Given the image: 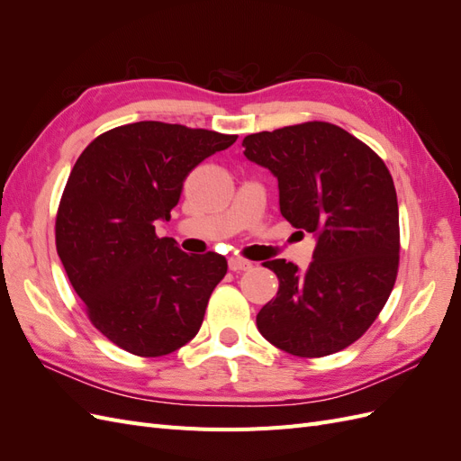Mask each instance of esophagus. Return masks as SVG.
Here are the masks:
<instances>
[{"label":"esophagus","mask_w":461,"mask_h":461,"mask_svg":"<svg viewBox=\"0 0 461 461\" xmlns=\"http://www.w3.org/2000/svg\"><path fill=\"white\" fill-rule=\"evenodd\" d=\"M254 267L252 261H246L242 258H230L229 259V269L230 271H249Z\"/></svg>","instance_id":"obj_1"}]
</instances>
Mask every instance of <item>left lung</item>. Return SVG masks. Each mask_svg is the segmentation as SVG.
<instances>
[{"mask_svg":"<svg viewBox=\"0 0 461 461\" xmlns=\"http://www.w3.org/2000/svg\"><path fill=\"white\" fill-rule=\"evenodd\" d=\"M244 156L278 183L283 217L315 240L305 271L265 261L276 298L256 317L278 350L321 357L344 350L381 313L398 273L400 229L393 176L376 153L330 122L249 134Z\"/></svg>","mask_w":461,"mask_h":461,"instance_id":"8db88e82","label":"left lung"}]
</instances>
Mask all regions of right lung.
Here are the masks:
<instances>
[{
	"label": "right lung",
	"instance_id": "add662e5",
	"mask_svg": "<svg viewBox=\"0 0 461 461\" xmlns=\"http://www.w3.org/2000/svg\"><path fill=\"white\" fill-rule=\"evenodd\" d=\"M234 134L140 121L80 153L55 221V244L94 327L122 350L167 356L196 337L227 259L188 256L156 227L171 219L188 173Z\"/></svg>",
	"mask_w": 461,
	"mask_h": 461
}]
</instances>
